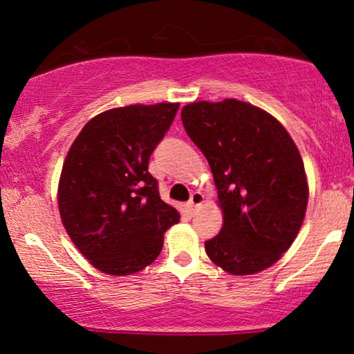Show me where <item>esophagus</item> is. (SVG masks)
<instances>
[{
    "instance_id": "esophagus-1",
    "label": "esophagus",
    "mask_w": 354,
    "mask_h": 354,
    "mask_svg": "<svg viewBox=\"0 0 354 354\" xmlns=\"http://www.w3.org/2000/svg\"><path fill=\"white\" fill-rule=\"evenodd\" d=\"M203 203H205V196H203V193H198V191H196V193L191 194V200L188 203V206H186V209H188L189 213L193 214L194 211L200 208Z\"/></svg>"
}]
</instances>
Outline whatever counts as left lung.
Masks as SVG:
<instances>
[{"mask_svg": "<svg viewBox=\"0 0 354 354\" xmlns=\"http://www.w3.org/2000/svg\"><path fill=\"white\" fill-rule=\"evenodd\" d=\"M181 120L208 160L223 211L206 254L236 276L273 266L298 236L310 196L293 138L265 109L233 98L194 101Z\"/></svg>", "mask_w": 354, "mask_h": 354, "instance_id": "left-lung-1", "label": "left lung"}]
</instances>
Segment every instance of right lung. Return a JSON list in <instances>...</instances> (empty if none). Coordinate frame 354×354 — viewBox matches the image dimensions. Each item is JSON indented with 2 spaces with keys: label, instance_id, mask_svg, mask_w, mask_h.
I'll list each match as a JSON object with an SVG mask.
<instances>
[{
  "label": "right lung",
  "instance_id": "1",
  "mask_svg": "<svg viewBox=\"0 0 354 354\" xmlns=\"http://www.w3.org/2000/svg\"><path fill=\"white\" fill-rule=\"evenodd\" d=\"M180 103L129 104L100 113L73 141L61 169L58 208L68 236L101 273L126 276L151 265L180 221L160 198L149 156Z\"/></svg>",
  "mask_w": 354,
  "mask_h": 354
}]
</instances>
